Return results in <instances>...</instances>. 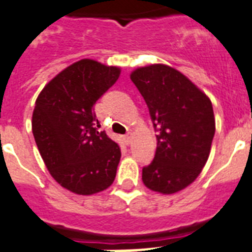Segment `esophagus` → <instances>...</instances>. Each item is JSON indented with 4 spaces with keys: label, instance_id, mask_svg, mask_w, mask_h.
Wrapping results in <instances>:
<instances>
[{
    "label": "esophagus",
    "instance_id": "esophagus-1",
    "mask_svg": "<svg viewBox=\"0 0 252 252\" xmlns=\"http://www.w3.org/2000/svg\"><path fill=\"white\" fill-rule=\"evenodd\" d=\"M124 140H125V144H126V145H130L131 141H132V133L131 132L126 133V135L124 136Z\"/></svg>",
    "mask_w": 252,
    "mask_h": 252
}]
</instances>
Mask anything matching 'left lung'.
Segmentation results:
<instances>
[{"label": "left lung", "instance_id": "left-lung-1", "mask_svg": "<svg viewBox=\"0 0 252 252\" xmlns=\"http://www.w3.org/2000/svg\"><path fill=\"white\" fill-rule=\"evenodd\" d=\"M131 81L148 104L157 153L142 168V182L162 194L193 183L206 165L216 124L209 98L177 69L153 64L133 70Z\"/></svg>", "mask_w": 252, "mask_h": 252}]
</instances>
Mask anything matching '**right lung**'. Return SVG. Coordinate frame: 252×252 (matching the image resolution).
<instances>
[{"mask_svg": "<svg viewBox=\"0 0 252 252\" xmlns=\"http://www.w3.org/2000/svg\"><path fill=\"white\" fill-rule=\"evenodd\" d=\"M120 68L82 59L53 78L40 92L32 133L51 177L77 194L107 189L116 178L120 146L107 136L94 104L120 77Z\"/></svg>", "mask_w": 252, "mask_h": 252, "instance_id": "1", "label": "right lung"}]
</instances>
